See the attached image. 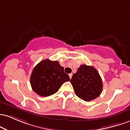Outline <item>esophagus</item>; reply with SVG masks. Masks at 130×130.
Here are the masks:
<instances>
[{
    "label": "esophagus",
    "instance_id": "esophagus-1",
    "mask_svg": "<svg viewBox=\"0 0 130 130\" xmlns=\"http://www.w3.org/2000/svg\"><path fill=\"white\" fill-rule=\"evenodd\" d=\"M69 76L70 79H71V78H72V73H71V74H69Z\"/></svg>",
    "mask_w": 130,
    "mask_h": 130
}]
</instances>
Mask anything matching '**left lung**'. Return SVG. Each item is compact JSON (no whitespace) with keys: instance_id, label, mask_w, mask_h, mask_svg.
<instances>
[{"instance_id":"obj_1","label":"left lung","mask_w":130,"mask_h":130,"mask_svg":"<svg viewBox=\"0 0 130 130\" xmlns=\"http://www.w3.org/2000/svg\"><path fill=\"white\" fill-rule=\"evenodd\" d=\"M75 94L82 100L90 101L100 95L103 82L97 70L93 66L81 65L71 80Z\"/></svg>"}]
</instances>
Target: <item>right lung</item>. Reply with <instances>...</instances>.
I'll list each match as a JSON object with an SVG mask.
<instances>
[{
    "mask_svg": "<svg viewBox=\"0 0 130 130\" xmlns=\"http://www.w3.org/2000/svg\"><path fill=\"white\" fill-rule=\"evenodd\" d=\"M69 80V75L59 62L50 59H44L36 65L30 78L32 90L44 97L55 94L64 83Z\"/></svg>",
    "mask_w": 130,
    "mask_h": 130,
    "instance_id": "right-lung-1",
    "label": "right lung"
}]
</instances>
